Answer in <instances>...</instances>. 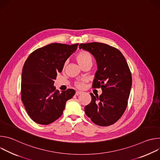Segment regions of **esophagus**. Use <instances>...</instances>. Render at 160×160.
Wrapping results in <instances>:
<instances>
[{"label": "esophagus", "instance_id": "1", "mask_svg": "<svg viewBox=\"0 0 160 160\" xmlns=\"http://www.w3.org/2000/svg\"><path fill=\"white\" fill-rule=\"evenodd\" d=\"M82 93H83V92H81V91H77V92H76V95H77V96H79V95L82 94Z\"/></svg>", "mask_w": 160, "mask_h": 160}]
</instances>
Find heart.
<instances>
[{
  "mask_svg": "<svg viewBox=\"0 0 160 160\" xmlns=\"http://www.w3.org/2000/svg\"><path fill=\"white\" fill-rule=\"evenodd\" d=\"M76 59L77 62L79 63V64L82 66L85 63L88 61H92V57H91V56L88 52L84 50H82L78 52V53L76 54ZM75 85L77 88H82L84 86V83L83 82L78 81L76 82Z\"/></svg>",
  "mask_w": 160,
  "mask_h": 160,
  "instance_id": "heart-1",
  "label": "heart"
}]
</instances>
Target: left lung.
Here are the masks:
<instances>
[{"label":"left lung","instance_id":"8db88e82","mask_svg":"<svg viewBox=\"0 0 160 160\" xmlns=\"http://www.w3.org/2000/svg\"><path fill=\"white\" fill-rule=\"evenodd\" d=\"M80 49L89 52L96 59L98 70L93 88L101 87L102 94L85 107L87 116L95 124L106 127L117 122L125 112L132 87V75L126 59L117 49L99 42L80 43Z\"/></svg>","mask_w":160,"mask_h":160}]
</instances>
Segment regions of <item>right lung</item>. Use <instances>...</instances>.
Returning <instances> with one entry per match:
<instances>
[{
    "label": "right lung",
    "instance_id": "right-lung-1",
    "mask_svg": "<svg viewBox=\"0 0 160 160\" xmlns=\"http://www.w3.org/2000/svg\"><path fill=\"white\" fill-rule=\"evenodd\" d=\"M78 45L51 43L33 51L26 60L21 75V101L35 122L48 125L56 121L62 115L66 101L75 95L71 88L59 92L54 83Z\"/></svg>",
    "mask_w": 160,
    "mask_h": 160
}]
</instances>
